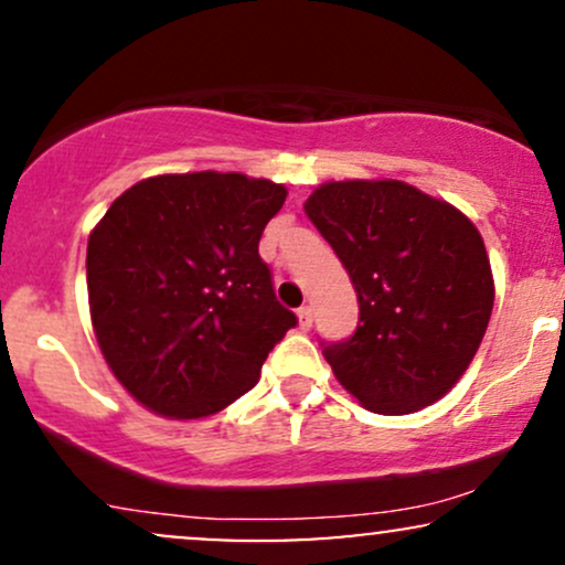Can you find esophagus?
<instances>
[{"label": "esophagus", "instance_id": "34e87169", "mask_svg": "<svg viewBox=\"0 0 565 565\" xmlns=\"http://www.w3.org/2000/svg\"><path fill=\"white\" fill-rule=\"evenodd\" d=\"M297 323H300V329H310V323H313V308L310 305H302L297 310Z\"/></svg>", "mask_w": 565, "mask_h": 565}]
</instances>
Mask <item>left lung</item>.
<instances>
[{"instance_id":"left-lung-1","label":"left lung","mask_w":565,"mask_h":565,"mask_svg":"<svg viewBox=\"0 0 565 565\" xmlns=\"http://www.w3.org/2000/svg\"><path fill=\"white\" fill-rule=\"evenodd\" d=\"M305 215L345 265L361 323L323 348L337 382L377 414H412L457 385L478 353L494 276L481 233L404 180H329Z\"/></svg>"}]
</instances>
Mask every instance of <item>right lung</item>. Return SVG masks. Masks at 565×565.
Here are the masks:
<instances>
[{
    "label": "right lung",
    "instance_id": "add662e5",
    "mask_svg": "<svg viewBox=\"0 0 565 565\" xmlns=\"http://www.w3.org/2000/svg\"><path fill=\"white\" fill-rule=\"evenodd\" d=\"M284 199L274 180L206 170L146 178L108 206L87 242L89 319L138 404L201 419L257 385L297 323L257 252Z\"/></svg>",
    "mask_w": 565,
    "mask_h": 565
}]
</instances>
